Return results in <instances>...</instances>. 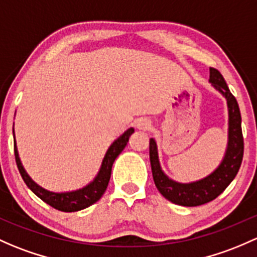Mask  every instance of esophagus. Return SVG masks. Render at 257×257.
<instances>
[{"label":"esophagus","instance_id":"1","mask_svg":"<svg viewBox=\"0 0 257 257\" xmlns=\"http://www.w3.org/2000/svg\"><path fill=\"white\" fill-rule=\"evenodd\" d=\"M136 126L139 131H149V129H151V121L147 118H139L136 121Z\"/></svg>","mask_w":257,"mask_h":257}]
</instances>
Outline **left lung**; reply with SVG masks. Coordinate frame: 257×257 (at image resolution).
I'll list each match as a JSON object with an SVG mask.
<instances>
[{
    "label": "left lung",
    "mask_w": 257,
    "mask_h": 257,
    "mask_svg": "<svg viewBox=\"0 0 257 257\" xmlns=\"http://www.w3.org/2000/svg\"><path fill=\"white\" fill-rule=\"evenodd\" d=\"M209 82L223 94L228 104L229 128L228 147L219 166L207 177L190 183H180L164 174L159 161L158 147L154 138L150 139L149 155L151 171L156 188L166 199L178 206L196 207L217 198L236 176L244 155V138L241 132V115L239 104L217 69H209Z\"/></svg>",
    "instance_id": "left-lung-1"
}]
</instances>
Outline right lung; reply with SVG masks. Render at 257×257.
<instances>
[{"mask_svg":"<svg viewBox=\"0 0 257 257\" xmlns=\"http://www.w3.org/2000/svg\"><path fill=\"white\" fill-rule=\"evenodd\" d=\"M15 133V131H13ZM134 133L133 128H129L128 131L124 132L121 136L118 138L117 140L113 142V144L108 148L106 155H104L103 160H102L101 169H99L97 176L93 178L92 182L86 185L85 187L80 188V190L71 191V192H50V191L44 190L37 185L27 171L24 170L23 165L21 163L20 155H18L17 145H16L15 139V156H16V163H17V167L20 170V174L26 185L31 188V191L34 194H37L42 201L48 203L55 209L61 210V212H77V210L85 209V208L92 206L96 203L102 196H103L104 191H106L108 182L110 178V172H112V166L117 156L123 151L125 148L126 143H128L129 137Z\"/></svg>","mask_w":257,"mask_h":257,"instance_id":"add662e5","label":"right lung"}]
</instances>
